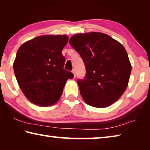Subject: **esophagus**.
<instances>
[{
  "label": "esophagus",
  "instance_id": "34e87169",
  "mask_svg": "<svg viewBox=\"0 0 150 150\" xmlns=\"http://www.w3.org/2000/svg\"><path fill=\"white\" fill-rule=\"evenodd\" d=\"M72 73H73V75H74V77H76V73H75V69L72 70Z\"/></svg>",
  "mask_w": 150,
  "mask_h": 150
}]
</instances>
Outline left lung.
Returning a JSON list of instances; mask_svg holds the SVG:
<instances>
[{
  "instance_id": "left-lung-1",
  "label": "left lung",
  "mask_w": 150,
  "mask_h": 150,
  "mask_svg": "<svg viewBox=\"0 0 150 150\" xmlns=\"http://www.w3.org/2000/svg\"><path fill=\"white\" fill-rule=\"evenodd\" d=\"M69 44L85 65V77L77 80L85 102L105 108L117 101L128 87L132 71L123 45L110 35L96 32L73 35Z\"/></svg>"
}]
</instances>
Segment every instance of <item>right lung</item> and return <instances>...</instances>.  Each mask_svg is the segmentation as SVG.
Wrapping results in <instances>:
<instances>
[{"instance_id":"1","label":"right lung","mask_w":150,"mask_h":150,"mask_svg":"<svg viewBox=\"0 0 150 150\" xmlns=\"http://www.w3.org/2000/svg\"><path fill=\"white\" fill-rule=\"evenodd\" d=\"M66 35H44L22 44L13 63L17 82L30 102L52 106L62 96L72 73L63 69L62 50L67 44Z\"/></svg>"}]
</instances>
